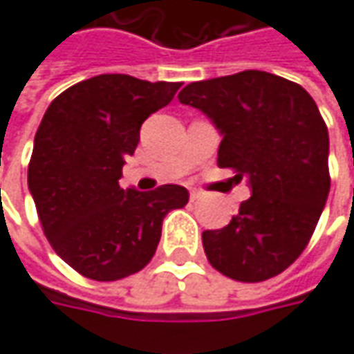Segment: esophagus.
I'll return each instance as SVG.
<instances>
[{"mask_svg":"<svg viewBox=\"0 0 354 354\" xmlns=\"http://www.w3.org/2000/svg\"><path fill=\"white\" fill-rule=\"evenodd\" d=\"M198 198H201V192L200 189H189V200H198Z\"/></svg>","mask_w":354,"mask_h":354,"instance_id":"1","label":"esophagus"}]
</instances>
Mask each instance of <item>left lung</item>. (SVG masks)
I'll list each match as a JSON object with an SVG mask.
<instances>
[{"mask_svg":"<svg viewBox=\"0 0 354 354\" xmlns=\"http://www.w3.org/2000/svg\"><path fill=\"white\" fill-rule=\"evenodd\" d=\"M221 133L217 165L249 180L229 225L201 233L207 261L239 282L286 270L310 243L329 194V135L299 84L261 70L192 82L178 93Z\"/></svg>","mask_w":354,"mask_h":354,"instance_id":"obj_1","label":"left lung"}]
</instances>
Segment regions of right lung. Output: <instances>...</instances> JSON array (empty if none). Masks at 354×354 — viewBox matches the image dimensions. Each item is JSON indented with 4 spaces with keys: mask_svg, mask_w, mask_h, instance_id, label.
I'll return each mask as SVG.
<instances>
[{
    "mask_svg": "<svg viewBox=\"0 0 354 354\" xmlns=\"http://www.w3.org/2000/svg\"><path fill=\"white\" fill-rule=\"evenodd\" d=\"M180 86L102 74L48 105L35 135L29 192L48 243L82 276L111 282L139 272L154 257L166 214L188 203V189L176 184L119 186L142 121Z\"/></svg>",
    "mask_w": 354,
    "mask_h": 354,
    "instance_id": "right-lung-1",
    "label": "right lung"
}]
</instances>
